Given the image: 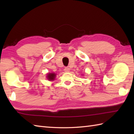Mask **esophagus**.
<instances>
[{"label":"esophagus","mask_w":134,"mask_h":134,"mask_svg":"<svg viewBox=\"0 0 134 134\" xmlns=\"http://www.w3.org/2000/svg\"><path fill=\"white\" fill-rule=\"evenodd\" d=\"M64 70V71L65 72H70V69H69V68H68V67H65Z\"/></svg>","instance_id":"1"}]
</instances>
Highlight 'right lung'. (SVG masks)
Instances as JSON below:
<instances>
[{
  "instance_id": "right-lung-1",
  "label": "right lung",
  "mask_w": 134,
  "mask_h": 134,
  "mask_svg": "<svg viewBox=\"0 0 134 134\" xmlns=\"http://www.w3.org/2000/svg\"><path fill=\"white\" fill-rule=\"evenodd\" d=\"M55 77H56V74L53 72V73L49 72L47 75V79H48V81H53V80H55Z\"/></svg>"
}]
</instances>
